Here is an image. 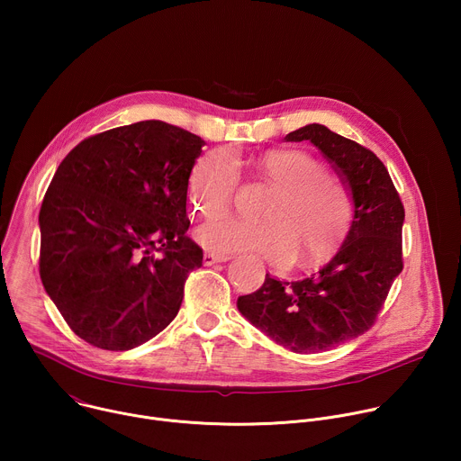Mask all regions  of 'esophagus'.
<instances>
[{
  "label": "esophagus",
  "instance_id": "1",
  "mask_svg": "<svg viewBox=\"0 0 461 461\" xmlns=\"http://www.w3.org/2000/svg\"><path fill=\"white\" fill-rule=\"evenodd\" d=\"M231 257L230 255H215V253H204V258H203V262H204V267H213V265H217V262H226V260H230Z\"/></svg>",
  "mask_w": 461,
  "mask_h": 461
}]
</instances>
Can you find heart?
<instances>
[{"mask_svg":"<svg viewBox=\"0 0 461 461\" xmlns=\"http://www.w3.org/2000/svg\"><path fill=\"white\" fill-rule=\"evenodd\" d=\"M257 175L272 185L258 210L260 221L219 215L194 237L219 255L257 253L277 267L294 260L308 268L330 255L345 239L354 201L347 184L303 149H270L253 158ZM239 164L231 151L213 149L194 160L187 176L191 208L210 215L231 204Z\"/></svg>","mask_w":461,"mask_h":461,"instance_id":"obj_1","label":"heart"}]
</instances>
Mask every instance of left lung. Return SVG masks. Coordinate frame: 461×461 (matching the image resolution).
I'll return each instance as SVG.
<instances>
[{
  "instance_id": "left-lung-1",
  "label": "left lung",
  "mask_w": 461,
  "mask_h": 461,
  "mask_svg": "<svg viewBox=\"0 0 461 461\" xmlns=\"http://www.w3.org/2000/svg\"><path fill=\"white\" fill-rule=\"evenodd\" d=\"M285 140H310L334 164L352 189L354 221L339 251L317 272L292 283L267 274L237 306L276 343L315 354L365 334L375 322L403 270L405 208L384 164L365 146L321 123L292 131Z\"/></svg>"
}]
</instances>
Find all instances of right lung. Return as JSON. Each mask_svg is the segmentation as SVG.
I'll list each match as a JSON object with an SVG mask.
<instances>
[{
	"mask_svg": "<svg viewBox=\"0 0 461 461\" xmlns=\"http://www.w3.org/2000/svg\"><path fill=\"white\" fill-rule=\"evenodd\" d=\"M204 140L162 120L82 140L40 210V277L71 330L135 348L176 317L203 248L187 237V176Z\"/></svg>",
	"mask_w": 461,
	"mask_h": 461,
	"instance_id": "add662e5",
	"label": "right lung"
}]
</instances>
